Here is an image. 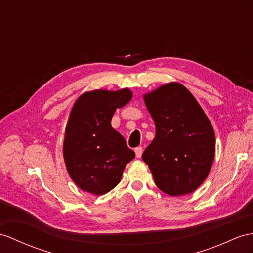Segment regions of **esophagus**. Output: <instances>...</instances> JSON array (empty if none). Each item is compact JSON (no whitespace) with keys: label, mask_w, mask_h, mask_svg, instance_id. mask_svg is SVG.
Masks as SVG:
<instances>
[{"label":"esophagus","mask_w":253,"mask_h":253,"mask_svg":"<svg viewBox=\"0 0 253 253\" xmlns=\"http://www.w3.org/2000/svg\"><path fill=\"white\" fill-rule=\"evenodd\" d=\"M135 155H136V158H140L141 155H143V147H137L135 148Z\"/></svg>","instance_id":"34e87169"}]
</instances>
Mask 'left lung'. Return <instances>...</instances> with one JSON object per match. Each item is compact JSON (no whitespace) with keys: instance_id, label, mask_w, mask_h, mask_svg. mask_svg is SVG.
<instances>
[{"instance_id":"1","label":"left lung","mask_w":253,"mask_h":253,"mask_svg":"<svg viewBox=\"0 0 253 253\" xmlns=\"http://www.w3.org/2000/svg\"><path fill=\"white\" fill-rule=\"evenodd\" d=\"M156 137L143 153L157 187L170 196L192 193L207 178L215 136L208 117L179 83L160 85L144 95Z\"/></svg>"}]
</instances>
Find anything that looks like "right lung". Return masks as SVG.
<instances>
[{"mask_svg":"<svg viewBox=\"0 0 253 253\" xmlns=\"http://www.w3.org/2000/svg\"><path fill=\"white\" fill-rule=\"evenodd\" d=\"M132 91L93 90L74 103L66 123L63 158L72 180L85 192L103 195L120 182L135 157L126 139L112 126L117 108L131 101Z\"/></svg>","mask_w":253,"mask_h":253,"instance_id":"obj_1","label":"right lung"}]
</instances>
